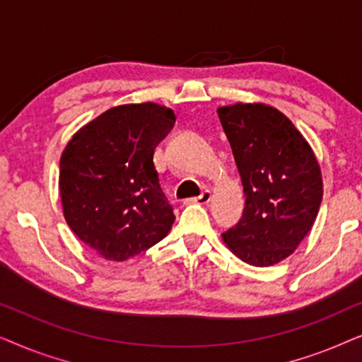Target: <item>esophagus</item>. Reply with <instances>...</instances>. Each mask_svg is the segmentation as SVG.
<instances>
[{
  "mask_svg": "<svg viewBox=\"0 0 362 362\" xmlns=\"http://www.w3.org/2000/svg\"><path fill=\"white\" fill-rule=\"evenodd\" d=\"M211 201V191L209 189H204L201 192V196H197V197H192V199H189L187 202H192V204H201V206H204V204H207V202Z\"/></svg>",
  "mask_w": 362,
  "mask_h": 362,
  "instance_id": "1",
  "label": "esophagus"
}]
</instances>
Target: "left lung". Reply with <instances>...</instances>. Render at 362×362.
<instances>
[{
	"mask_svg": "<svg viewBox=\"0 0 362 362\" xmlns=\"http://www.w3.org/2000/svg\"><path fill=\"white\" fill-rule=\"evenodd\" d=\"M245 194L242 219L222 234L245 264L270 267L293 254L313 227L323 177L310 143L275 107L262 102L217 108Z\"/></svg>",
	"mask_w": 362,
	"mask_h": 362,
	"instance_id": "8db88e82",
	"label": "left lung"
}]
</instances>
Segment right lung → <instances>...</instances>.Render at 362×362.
Instances as JSON below:
<instances>
[{
    "label": "right lung",
    "instance_id": "1",
    "mask_svg": "<svg viewBox=\"0 0 362 362\" xmlns=\"http://www.w3.org/2000/svg\"><path fill=\"white\" fill-rule=\"evenodd\" d=\"M175 122V112L155 102L117 105L77 130L64 148V217L103 259H132L171 230L175 214L153 155Z\"/></svg>",
    "mask_w": 362,
    "mask_h": 362
}]
</instances>
